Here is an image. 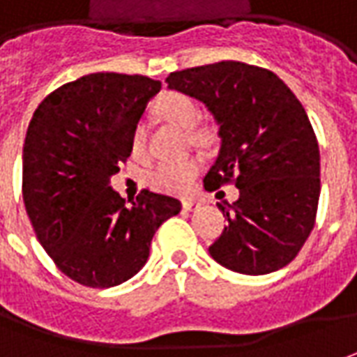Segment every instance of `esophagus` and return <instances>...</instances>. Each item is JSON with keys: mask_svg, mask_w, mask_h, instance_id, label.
Masks as SVG:
<instances>
[{"mask_svg": "<svg viewBox=\"0 0 357 357\" xmlns=\"http://www.w3.org/2000/svg\"><path fill=\"white\" fill-rule=\"evenodd\" d=\"M181 205H183V209L185 211H199L203 203H199V201H191V199H183V203H181Z\"/></svg>", "mask_w": 357, "mask_h": 357, "instance_id": "esophagus-1", "label": "esophagus"}]
</instances>
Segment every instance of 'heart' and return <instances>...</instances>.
<instances>
[{
  "instance_id": "1",
  "label": "heart",
  "mask_w": 357,
  "mask_h": 357,
  "mask_svg": "<svg viewBox=\"0 0 357 357\" xmlns=\"http://www.w3.org/2000/svg\"><path fill=\"white\" fill-rule=\"evenodd\" d=\"M154 111L162 121H166L174 127L181 128V130H191L197 125L199 121V109L197 105L189 99L188 96L181 93H164L156 99L154 103ZM193 140H203L205 132H193L191 135ZM144 150V130L142 127L132 128L130 135V152L135 156H140ZM199 172V164L195 160H188V162H179V164H160L158 168H154L148 176L150 185L158 191H166V193H188L195 176Z\"/></svg>"
}]
</instances>
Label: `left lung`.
<instances>
[{
    "instance_id": "8db88e82",
    "label": "left lung",
    "mask_w": 357,
    "mask_h": 357,
    "mask_svg": "<svg viewBox=\"0 0 357 357\" xmlns=\"http://www.w3.org/2000/svg\"><path fill=\"white\" fill-rule=\"evenodd\" d=\"M169 89L193 97L219 125V156L207 191L234 181L240 197L219 203L229 225L213 260L246 275L281 270L309 238L321 195L319 142L301 101L266 68L217 62L172 72Z\"/></svg>"
}]
</instances>
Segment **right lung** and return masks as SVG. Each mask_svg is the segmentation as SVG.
Instances as JSON below:
<instances>
[{"label": "right lung", "instance_id": "right-lung-1", "mask_svg": "<svg viewBox=\"0 0 357 357\" xmlns=\"http://www.w3.org/2000/svg\"><path fill=\"white\" fill-rule=\"evenodd\" d=\"M158 79L99 72L54 89L36 107L23 146V201L36 238L62 273L115 287L142 270L178 199L142 189L137 201L109 185L130 156V135Z\"/></svg>", "mask_w": 357, "mask_h": 357}]
</instances>
